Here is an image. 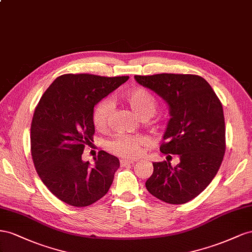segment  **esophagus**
Listing matches in <instances>:
<instances>
[{
	"mask_svg": "<svg viewBox=\"0 0 252 252\" xmlns=\"http://www.w3.org/2000/svg\"><path fill=\"white\" fill-rule=\"evenodd\" d=\"M134 161L133 160H128V159H120V164L121 166H128V164H133Z\"/></svg>",
	"mask_w": 252,
	"mask_h": 252,
	"instance_id": "34e87169",
	"label": "esophagus"
}]
</instances>
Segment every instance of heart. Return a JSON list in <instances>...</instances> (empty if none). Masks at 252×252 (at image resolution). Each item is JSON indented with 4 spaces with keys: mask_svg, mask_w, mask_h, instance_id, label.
I'll list each match as a JSON object with an SVG mask.
<instances>
[{
    "mask_svg": "<svg viewBox=\"0 0 252 252\" xmlns=\"http://www.w3.org/2000/svg\"><path fill=\"white\" fill-rule=\"evenodd\" d=\"M126 102L130 105L133 112L142 120H148L156 113L157 100L145 89H136L125 95ZM112 111V102L109 99L99 101L93 111V124L99 131H104L109 126L110 114ZM148 145V140L142 136L117 135L106 142L105 148L110 153L124 157H138L142 149Z\"/></svg>",
    "mask_w": 252,
    "mask_h": 252,
    "instance_id": "obj_1",
    "label": "heart"
}]
</instances>
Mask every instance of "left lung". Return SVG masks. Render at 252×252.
I'll return each mask as SVG.
<instances>
[{"instance_id":"left-lung-1","label":"left lung","mask_w":252,"mask_h":252,"mask_svg":"<svg viewBox=\"0 0 252 252\" xmlns=\"http://www.w3.org/2000/svg\"><path fill=\"white\" fill-rule=\"evenodd\" d=\"M166 100L171 118L160 152L178 155L176 167L154 162L146 182L153 196L171 205L196 197L217 175L226 150L225 118L219 97L204 78L191 74L135 76Z\"/></svg>"}]
</instances>
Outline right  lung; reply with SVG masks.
I'll use <instances>...</instances> for the list:
<instances>
[{
	"label": "right lung",
	"instance_id": "right-lung-1",
	"mask_svg": "<svg viewBox=\"0 0 252 252\" xmlns=\"http://www.w3.org/2000/svg\"><path fill=\"white\" fill-rule=\"evenodd\" d=\"M127 76L65 74L49 85L35 106L31 126L32 157L41 181L56 197L74 207L96 203L109 191L119 159L104 151L95 167L82 161L95 134L94 106Z\"/></svg>",
	"mask_w": 252,
	"mask_h": 252
}]
</instances>
